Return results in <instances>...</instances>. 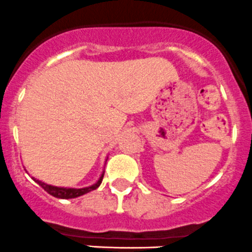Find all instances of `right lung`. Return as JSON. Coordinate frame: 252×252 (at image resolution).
Listing matches in <instances>:
<instances>
[{
  "label": "right lung",
  "mask_w": 252,
  "mask_h": 252,
  "mask_svg": "<svg viewBox=\"0 0 252 252\" xmlns=\"http://www.w3.org/2000/svg\"><path fill=\"white\" fill-rule=\"evenodd\" d=\"M105 163H106V162H105ZM104 173L105 171H102V173L100 174L99 179H97L94 184H92V186H89V187H84V188H66V187L52 186V184H47L44 183V182L35 178H33V181H34L37 184H39V186L42 187L48 194H50V195L59 198V199H73V198H78V196H81L84 195V194L89 193V191L95 190L96 188H99V186L102 182V178H104Z\"/></svg>",
  "instance_id": "add662e5"
}]
</instances>
